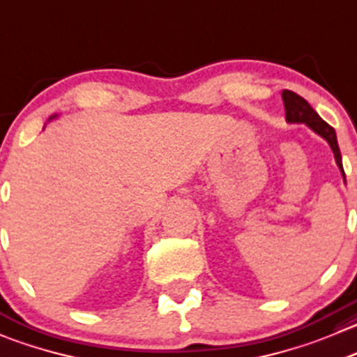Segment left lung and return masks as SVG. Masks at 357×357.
Segmentation results:
<instances>
[{
	"instance_id": "8db88e82",
	"label": "left lung",
	"mask_w": 357,
	"mask_h": 357,
	"mask_svg": "<svg viewBox=\"0 0 357 357\" xmlns=\"http://www.w3.org/2000/svg\"><path fill=\"white\" fill-rule=\"evenodd\" d=\"M282 101H284V108H286V120H288L289 123H305V126H309L314 132L319 134L321 137H324V139L328 141V144H330L331 150H333L338 169H340L342 176H344L345 179L340 148H338L337 134H335L333 127L328 126V123L324 122L316 112H314L312 106H310L305 99L300 98L298 94H295V92L282 91Z\"/></svg>"
}]
</instances>
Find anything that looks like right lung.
<instances>
[{
  "instance_id": "1",
  "label": "right lung",
  "mask_w": 357,
  "mask_h": 357,
  "mask_svg": "<svg viewBox=\"0 0 357 357\" xmlns=\"http://www.w3.org/2000/svg\"><path fill=\"white\" fill-rule=\"evenodd\" d=\"M52 119H54V116H52Z\"/></svg>"
}]
</instances>
